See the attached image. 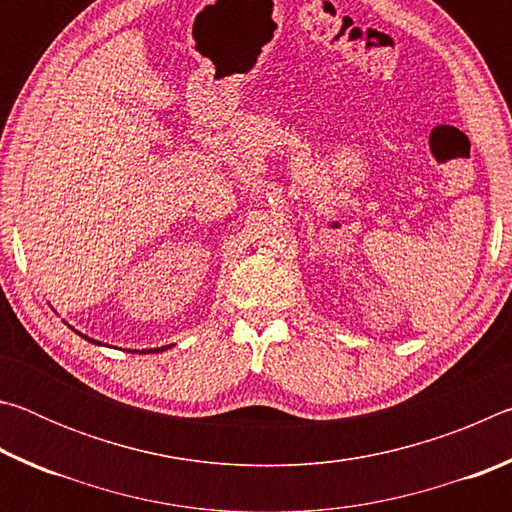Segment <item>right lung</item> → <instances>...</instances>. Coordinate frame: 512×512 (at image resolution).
<instances>
[{
    "label": "right lung",
    "mask_w": 512,
    "mask_h": 512,
    "mask_svg": "<svg viewBox=\"0 0 512 512\" xmlns=\"http://www.w3.org/2000/svg\"><path fill=\"white\" fill-rule=\"evenodd\" d=\"M74 332H76V329H74ZM76 334H81V332H76ZM81 336H83L85 341H90V343H94V345H103L101 341L90 339V336H85V334H81ZM169 348H171V345H164V348H153V350H142V352H162V350H169ZM133 352H140V350H133Z\"/></svg>",
    "instance_id": "add662e5"
}]
</instances>
